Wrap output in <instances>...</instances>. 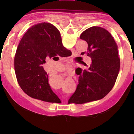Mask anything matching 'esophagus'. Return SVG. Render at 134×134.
<instances>
[{
    "instance_id": "esophagus-1",
    "label": "esophagus",
    "mask_w": 134,
    "mask_h": 134,
    "mask_svg": "<svg viewBox=\"0 0 134 134\" xmlns=\"http://www.w3.org/2000/svg\"><path fill=\"white\" fill-rule=\"evenodd\" d=\"M72 70V69L71 67H67L65 69L64 74H66L67 75H69V76H71Z\"/></svg>"
}]
</instances>
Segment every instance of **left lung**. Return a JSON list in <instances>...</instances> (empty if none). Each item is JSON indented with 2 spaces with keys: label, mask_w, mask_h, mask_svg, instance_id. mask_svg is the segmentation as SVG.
Returning a JSON list of instances; mask_svg holds the SVG:
<instances>
[{
  "label": "left lung",
  "mask_w": 134,
  "mask_h": 134,
  "mask_svg": "<svg viewBox=\"0 0 134 134\" xmlns=\"http://www.w3.org/2000/svg\"><path fill=\"white\" fill-rule=\"evenodd\" d=\"M80 39L88 44L87 51L81 55L90 57L92 63L87 70L80 69L79 85L69 103L83 104L103 98L112 89L119 72L118 47L106 29L90 27L81 33Z\"/></svg>",
  "instance_id": "8db88e82"
}]
</instances>
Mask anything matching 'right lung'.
<instances>
[{
  "mask_svg": "<svg viewBox=\"0 0 134 134\" xmlns=\"http://www.w3.org/2000/svg\"><path fill=\"white\" fill-rule=\"evenodd\" d=\"M70 53L53 25L42 22L32 26L22 38L14 59L16 77L22 90L32 98L58 103L60 99L51 90L42 65L46 58L65 57Z\"/></svg>",
  "mask_w": 134,
  "mask_h": 134,
  "instance_id": "1",
  "label": "right lung"
}]
</instances>
